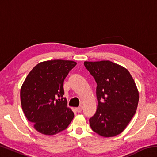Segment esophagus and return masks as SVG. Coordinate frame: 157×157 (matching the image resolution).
<instances>
[{
	"instance_id": "obj_1",
	"label": "esophagus",
	"mask_w": 157,
	"mask_h": 157,
	"mask_svg": "<svg viewBox=\"0 0 157 157\" xmlns=\"http://www.w3.org/2000/svg\"><path fill=\"white\" fill-rule=\"evenodd\" d=\"M82 109H83V107H82V106H80V107L76 108V111H78V112H81V111H82Z\"/></svg>"
}]
</instances>
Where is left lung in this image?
I'll list each match as a JSON object with an SVG mask.
<instances>
[{
    "mask_svg": "<svg viewBox=\"0 0 157 157\" xmlns=\"http://www.w3.org/2000/svg\"><path fill=\"white\" fill-rule=\"evenodd\" d=\"M97 83L96 112L89 119L92 130L103 137L124 131L136 113L139 100L137 86L123 66L109 60L84 62Z\"/></svg>",
    "mask_w": 157,
    "mask_h": 157,
    "instance_id": "obj_1",
    "label": "left lung"
}]
</instances>
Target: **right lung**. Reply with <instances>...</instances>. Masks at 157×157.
Returning a JSON list of instances; mask_svg holds the SVG:
<instances>
[{
  "mask_svg": "<svg viewBox=\"0 0 157 157\" xmlns=\"http://www.w3.org/2000/svg\"><path fill=\"white\" fill-rule=\"evenodd\" d=\"M76 64L71 60L45 61L34 66L23 82L20 92L22 109L41 134H56L72 121L74 113L63 97V84Z\"/></svg>",
  "mask_w": 157,
  "mask_h": 157,
  "instance_id": "add662e5",
  "label": "right lung"
}]
</instances>
